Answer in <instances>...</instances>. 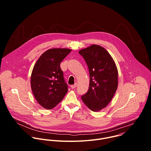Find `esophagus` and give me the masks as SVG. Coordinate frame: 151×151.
<instances>
[{
  "label": "esophagus",
  "mask_w": 151,
  "mask_h": 151,
  "mask_svg": "<svg viewBox=\"0 0 151 151\" xmlns=\"http://www.w3.org/2000/svg\"><path fill=\"white\" fill-rule=\"evenodd\" d=\"M76 86H77V83H75V84H73V85H71V88H72V89H73V88H76Z\"/></svg>",
  "instance_id": "1"
}]
</instances>
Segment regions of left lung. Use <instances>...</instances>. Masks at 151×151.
Returning <instances> with one entry per match:
<instances>
[{"instance_id":"8db88e82","label":"left lung","mask_w":151,"mask_h":151,"mask_svg":"<svg viewBox=\"0 0 151 151\" xmlns=\"http://www.w3.org/2000/svg\"><path fill=\"white\" fill-rule=\"evenodd\" d=\"M90 73L87 93L81 96L90 109L97 112L109 103L118 87V70L109 53L104 48L93 45L79 51Z\"/></svg>"}]
</instances>
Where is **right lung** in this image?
<instances>
[{"label": "right lung", "mask_w": 151, "mask_h": 151, "mask_svg": "<svg viewBox=\"0 0 151 151\" xmlns=\"http://www.w3.org/2000/svg\"><path fill=\"white\" fill-rule=\"evenodd\" d=\"M71 50L53 48L42 54L36 61L31 76L33 95L43 107L51 109L58 104L68 91L60 63Z\"/></svg>", "instance_id": "right-lung-1"}]
</instances>
